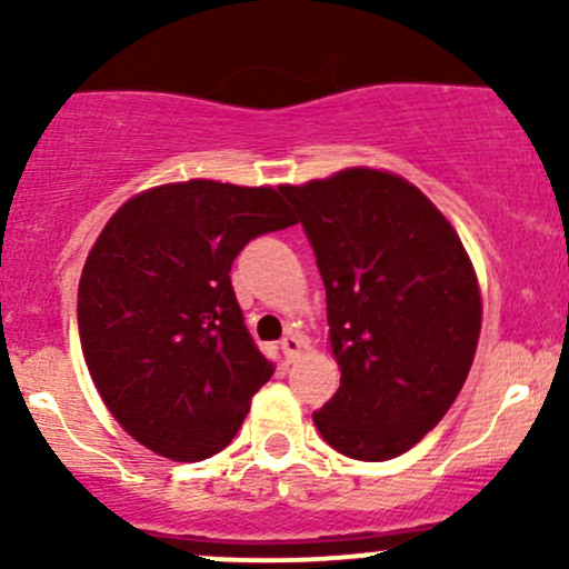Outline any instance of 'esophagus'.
I'll return each mask as SVG.
<instances>
[{"instance_id": "obj_1", "label": "esophagus", "mask_w": 569, "mask_h": 569, "mask_svg": "<svg viewBox=\"0 0 569 569\" xmlns=\"http://www.w3.org/2000/svg\"><path fill=\"white\" fill-rule=\"evenodd\" d=\"M302 347H306V341H302V336H297V332H289V336L280 338V349H283V355L289 360H295Z\"/></svg>"}]
</instances>
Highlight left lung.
Wrapping results in <instances>:
<instances>
[{"instance_id": "8db88e82", "label": "left lung", "mask_w": 569, "mask_h": 569, "mask_svg": "<svg viewBox=\"0 0 569 569\" xmlns=\"http://www.w3.org/2000/svg\"><path fill=\"white\" fill-rule=\"evenodd\" d=\"M280 192L317 256L341 369L313 423L352 460H393L462 391L481 330L473 263L432 200L393 173L352 168Z\"/></svg>"}]
</instances>
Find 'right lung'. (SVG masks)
I'll return each mask as SVG.
<instances>
[{"label":"right lung","mask_w":569,"mask_h":569,"mask_svg":"<svg viewBox=\"0 0 569 569\" xmlns=\"http://www.w3.org/2000/svg\"><path fill=\"white\" fill-rule=\"evenodd\" d=\"M272 187L164 183L126 200L79 280V338L120 427L157 455L198 462L233 440L272 377L244 327L231 263L295 226Z\"/></svg>","instance_id":"obj_1"}]
</instances>
